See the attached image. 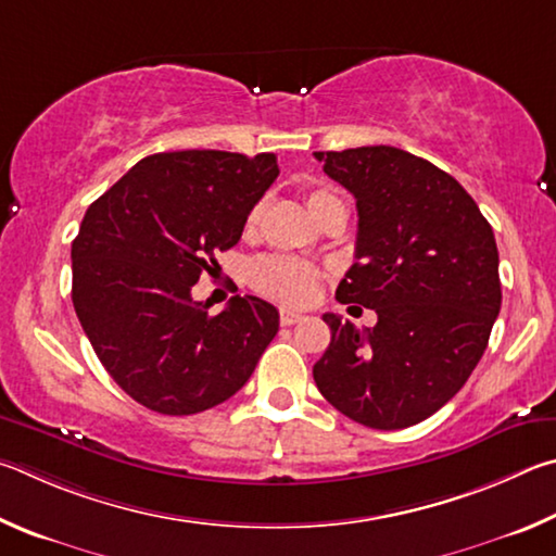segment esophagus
Masks as SVG:
<instances>
[{"label": "esophagus", "mask_w": 556, "mask_h": 556, "mask_svg": "<svg viewBox=\"0 0 556 556\" xmlns=\"http://www.w3.org/2000/svg\"><path fill=\"white\" fill-rule=\"evenodd\" d=\"M300 319H303V315L295 313V309H280V325H283V327L298 325Z\"/></svg>", "instance_id": "34e87169"}]
</instances>
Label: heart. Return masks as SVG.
I'll return each instance as SVG.
<instances>
[{"mask_svg":"<svg viewBox=\"0 0 556 556\" xmlns=\"http://www.w3.org/2000/svg\"><path fill=\"white\" fill-rule=\"evenodd\" d=\"M342 200L327 190H309L307 192V207L319 219L323 214L334 207ZM263 214V204H253L247 214L243 227L247 231H256ZM319 280V270L303 258L293 256H263L251 266V283L256 286L263 295L288 305H303L315 295Z\"/></svg>","mask_w":556,"mask_h":556,"instance_id":"1","label":"heart"}]
</instances>
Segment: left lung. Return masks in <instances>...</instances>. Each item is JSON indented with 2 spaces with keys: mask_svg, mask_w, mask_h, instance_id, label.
<instances>
[{
  "mask_svg": "<svg viewBox=\"0 0 556 556\" xmlns=\"http://www.w3.org/2000/svg\"><path fill=\"white\" fill-rule=\"evenodd\" d=\"M315 159L358 210L356 263L337 300L378 315L364 332L323 315L332 342L313 368L315 383L352 420L403 430L450 403L489 346L501 313L493 229L450 173L403 149Z\"/></svg>",
  "mask_w": 556,
  "mask_h": 556,
  "instance_id": "1",
  "label": "left lung"
}]
</instances>
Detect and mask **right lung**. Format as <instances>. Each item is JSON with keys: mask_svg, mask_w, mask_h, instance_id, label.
Instances as JSON below:
<instances>
[{"mask_svg": "<svg viewBox=\"0 0 556 556\" xmlns=\"http://www.w3.org/2000/svg\"><path fill=\"white\" fill-rule=\"evenodd\" d=\"M278 173L273 153H153L87 207L71 251L75 313L106 374L149 410L224 403L276 337L266 300L233 295L210 315L192 286L241 239Z\"/></svg>", "mask_w": 556, "mask_h": 556, "instance_id": "right-lung-1", "label": "right lung"}]
</instances>
